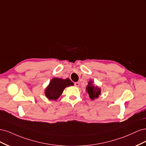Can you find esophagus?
<instances>
[{
	"mask_svg": "<svg viewBox=\"0 0 146 146\" xmlns=\"http://www.w3.org/2000/svg\"><path fill=\"white\" fill-rule=\"evenodd\" d=\"M74 85L76 86H77V87H78L79 86H80V82H76V83H74Z\"/></svg>",
	"mask_w": 146,
	"mask_h": 146,
	"instance_id": "obj_1",
	"label": "esophagus"
}]
</instances>
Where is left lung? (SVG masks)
<instances>
[{
    "mask_svg": "<svg viewBox=\"0 0 146 146\" xmlns=\"http://www.w3.org/2000/svg\"><path fill=\"white\" fill-rule=\"evenodd\" d=\"M86 91L89 94L91 100H94L99 98L101 93V89L98 86H95L92 80L88 82V85L86 86Z\"/></svg>",
    "mask_w": 146,
    "mask_h": 146,
    "instance_id": "left-lung-1",
    "label": "left lung"
}]
</instances>
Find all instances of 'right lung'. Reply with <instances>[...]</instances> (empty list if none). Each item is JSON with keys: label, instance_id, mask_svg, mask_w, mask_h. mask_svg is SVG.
Wrapping results in <instances>:
<instances>
[{"label": "right lung", "instance_id": "add662e5", "mask_svg": "<svg viewBox=\"0 0 146 146\" xmlns=\"http://www.w3.org/2000/svg\"><path fill=\"white\" fill-rule=\"evenodd\" d=\"M73 82L69 78L62 79L60 78H52L45 91L47 98L52 100H56L63 93L66 87L73 86Z\"/></svg>", "mask_w": 146, "mask_h": 146}]
</instances>
